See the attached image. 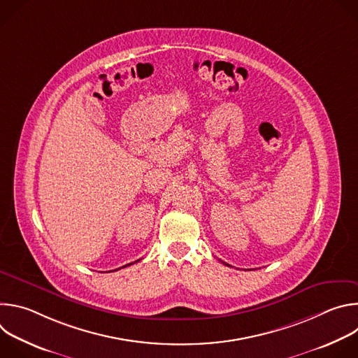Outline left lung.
Wrapping results in <instances>:
<instances>
[{
	"mask_svg": "<svg viewBox=\"0 0 358 358\" xmlns=\"http://www.w3.org/2000/svg\"><path fill=\"white\" fill-rule=\"evenodd\" d=\"M227 266H229V265H227Z\"/></svg>",
	"mask_w": 358,
	"mask_h": 358,
	"instance_id": "left-lung-1",
	"label": "left lung"
}]
</instances>
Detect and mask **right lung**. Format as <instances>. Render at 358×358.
Returning <instances> with one entry per match:
<instances>
[{"label": "right lung", "instance_id": "obj_1", "mask_svg": "<svg viewBox=\"0 0 358 358\" xmlns=\"http://www.w3.org/2000/svg\"><path fill=\"white\" fill-rule=\"evenodd\" d=\"M137 262H138V261H137ZM133 264H134V262H133ZM129 265H131V264H129ZM129 265H124V266H123V268H126V266H129Z\"/></svg>", "mask_w": 358, "mask_h": 358}]
</instances>
